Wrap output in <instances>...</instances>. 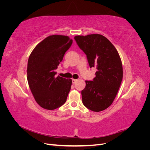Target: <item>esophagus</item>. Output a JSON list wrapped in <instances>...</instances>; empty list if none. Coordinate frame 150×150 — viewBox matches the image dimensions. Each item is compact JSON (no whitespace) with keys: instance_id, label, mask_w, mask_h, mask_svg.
Wrapping results in <instances>:
<instances>
[{"instance_id":"34e87169","label":"esophagus","mask_w":150,"mask_h":150,"mask_svg":"<svg viewBox=\"0 0 150 150\" xmlns=\"http://www.w3.org/2000/svg\"><path fill=\"white\" fill-rule=\"evenodd\" d=\"M77 81H78V79H72V84H75Z\"/></svg>"}]
</instances>
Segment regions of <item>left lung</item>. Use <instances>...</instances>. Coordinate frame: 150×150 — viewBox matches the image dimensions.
<instances>
[{
    "label": "left lung",
    "instance_id": "left-lung-1",
    "mask_svg": "<svg viewBox=\"0 0 150 150\" xmlns=\"http://www.w3.org/2000/svg\"><path fill=\"white\" fill-rule=\"evenodd\" d=\"M74 39L87 57L90 68L97 69L92 81H86L81 91L84 105L94 112L106 110L112 103L122 79L118 52L106 38L100 34L77 35Z\"/></svg>",
    "mask_w": 150,
    "mask_h": 150
}]
</instances>
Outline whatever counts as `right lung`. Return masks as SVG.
I'll return each mask as SVG.
<instances>
[{"label": "right lung", "mask_w": 150, "mask_h": 150, "mask_svg": "<svg viewBox=\"0 0 150 150\" xmlns=\"http://www.w3.org/2000/svg\"><path fill=\"white\" fill-rule=\"evenodd\" d=\"M72 44L68 36H49L36 46L29 57V88L36 102L46 110H55L66 101L72 80L56 77V70Z\"/></svg>", "instance_id": "add662e5"}]
</instances>
